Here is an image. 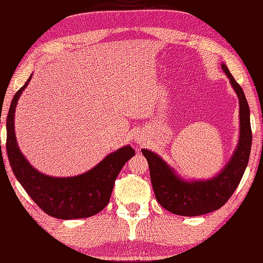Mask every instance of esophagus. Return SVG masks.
I'll return each mask as SVG.
<instances>
[{"instance_id": "1", "label": "esophagus", "mask_w": 263, "mask_h": 263, "mask_svg": "<svg viewBox=\"0 0 263 263\" xmlns=\"http://www.w3.org/2000/svg\"><path fill=\"white\" fill-rule=\"evenodd\" d=\"M136 140H137L139 143H140V141L142 140V138H141L140 136H137V137H136Z\"/></svg>"}]
</instances>
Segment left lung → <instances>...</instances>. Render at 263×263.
<instances>
[{"label":"left lung","mask_w":263,"mask_h":263,"mask_svg":"<svg viewBox=\"0 0 263 263\" xmlns=\"http://www.w3.org/2000/svg\"><path fill=\"white\" fill-rule=\"evenodd\" d=\"M221 68L238 96L241 122L238 146L225 168L211 180L189 182L178 177L159 156L147 149L141 150L148 160L156 199L166 210L175 215L193 217L221 208L238 186L249 163L252 131L248 100L227 66L221 64Z\"/></svg>","instance_id":"obj_1"}]
</instances>
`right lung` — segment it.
<instances>
[{
  "mask_svg": "<svg viewBox=\"0 0 263 263\" xmlns=\"http://www.w3.org/2000/svg\"><path fill=\"white\" fill-rule=\"evenodd\" d=\"M27 82L15 92L7 117V153L11 168L28 195L47 215L78 219L98 214L108 204L117 175L136 152L130 146L108 155L92 170L73 177H51L36 171L18 148L14 135L15 106Z\"/></svg>",
  "mask_w": 263,
  "mask_h": 263,
  "instance_id": "obj_1",
  "label": "right lung"
}]
</instances>
